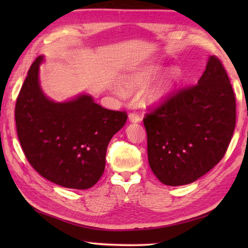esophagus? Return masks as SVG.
Segmentation results:
<instances>
[{
  "label": "esophagus",
  "mask_w": 248,
  "mask_h": 248,
  "mask_svg": "<svg viewBox=\"0 0 248 248\" xmlns=\"http://www.w3.org/2000/svg\"><path fill=\"white\" fill-rule=\"evenodd\" d=\"M129 121L132 124H137V123H140L141 121V117L136 114V112H131V114H129Z\"/></svg>",
  "instance_id": "34e87169"
}]
</instances>
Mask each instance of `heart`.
I'll list each match as a JSON object with an SVG mask.
<instances>
[{
	"instance_id": "b5f03b06",
	"label": "heart",
	"mask_w": 248,
	"mask_h": 248,
	"mask_svg": "<svg viewBox=\"0 0 248 248\" xmlns=\"http://www.w3.org/2000/svg\"><path fill=\"white\" fill-rule=\"evenodd\" d=\"M164 71V65L159 62H151L141 68L137 69L124 78V86L128 91H136L143 89L148 84L156 78ZM183 81V72L179 68H171L166 74L151 86L144 94V103L149 106H157L165 103L178 90ZM118 94H124V90L119 86L115 87Z\"/></svg>"
}]
</instances>
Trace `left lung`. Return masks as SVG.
<instances>
[{
  "label": "left lung",
  "instance_id": "left-lung-1",
  "mask_svg": "<svg viewBox=\"0 0 248 248\" xmlns=\"http://www.w3.org/2000/svg\"><path fill=\"white\" fill-rule=\"evenodd\" d=\"M236 104L221 61L209 57L198 84L182 90L148 114L151 170L162 184H191L224 156L233 136Z\"/></svg>",
  "mask_w": 248,
  "mask_h": 248
}]
</instances>
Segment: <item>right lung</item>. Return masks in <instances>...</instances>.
Listing matches in <instances>:
<instances>
[{
  "label": "right lung",
  "mask_w": 248,
  "mask_h": 248,
  "mask_svg": "<svg viewBox=\"0 0 248 248\" xmlns=\"http://www.w3.org/2000/svg\"><path fill=\"white\" fill-rule=\"evenodd\" d=\"M44 61L39 56L31 64L16 102L20 145L44 178L71 189H89L102 177L109 141L128 116L103 108L86 93L64 102L49 98L39 78Z\"/></svg>",
  "instance_id": "right-lung-1"
}]
</instances>
